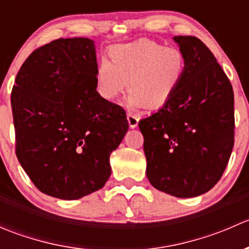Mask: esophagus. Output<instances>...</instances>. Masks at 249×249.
<instances>
[{
  "label": "esophagus",
  "instance_id": "1",
  "mask_svg": "<svg viewBox=\"0 0 249 249\" xmlns=\"http://www.w3.org/2000/svg\"><path fill=\"white\" fill-rule=\"evenodd\" d=\"M139 117H137L135 113L132 112H129L127 113V122H129V125L131 129H135V127H137V125H139Z\"/></svg>",
  "mask_w": 249,
  "mask_h": 249
}]
</instances>
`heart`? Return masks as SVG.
I'll return each mask as SVG.
<instances>
[{
	"mask_svg": "<svg viewBox=\"0 0 249 249\" xmlns=\"http://www.w3.org/2000/svg\"><path fill=\"white\" fill-rule=\"evenodd\" d=\"M109 61L97 66L96 89L104 99L117 100L126 89L131 107L160 108L184 80L188 61L177 47H164L149 39L117 44L108 50Z\"/></svg>",
	"mask_w": 249,
	"mask_h": 249,
	"instance_id": "1",
	"label": "heart"
}]
</instances>
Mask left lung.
<instances>
[{"instance_id":"obj_1","label":"left lung","mask_w":249,"mask_h":249,"mask_svg":"<svg viewBox=\"0 0 249 249\" xmlns=\"http://www.w3.org/2000/svg\"><path fill=\"white\" fill-rule=\"evenodd\" d=\"M173 41L187 57V74L172 99L139 126L150 184L187 199L212 189L227 167L233 147V91L199 38Z\"/></svg>"}]
</instances>
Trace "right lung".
I'll list each match as a JSON object with an SVG mask.
<instances>
[{"instance_id":"obj_1","label":"right lung","mask_w":249,"mask_h":249,"mask_svg":"<svg viewBox=\"0 0 249 249\" xmlns=\"http://www.w3.org/2000/svg\"><path fill=\"white\" fill-rule=\"evenodd\" d=\"M95 42L60 38L35 50L12 90L17 157L44 194L77 200L104 188L125 110L96 91Z\"/></svg>"}]
</instances>
